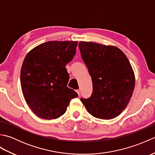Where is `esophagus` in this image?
I'll return each instance as SVG.
<instances>
[{
	"label": "esophagus",
	"mask_w": 155,
	"mask_h": 155,
	"mask_svg": "<svg viewBox=\"0 0 155 155\" xmlns=\"http://www.w3.org/2000/svg\"><path fill=\"white\" fill-rule=\"evenodd\" d=\"M76 91H77V94H78V95H80V94H81V91H80V90H79V89H78V90H77Z\"/></svg>",
	"instance_id": "34e87169"
}]
</instances>
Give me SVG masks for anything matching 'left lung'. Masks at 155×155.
I'll return each instance as SVG.
<instances>
[{"mask_svg":"<svg viewBox=\"0 0 155 155\" xmlns=\"http://www.w3.org/2000/svg\"><path fill=\"white\" fill-rule=\"evenodd\" d=\"M81 57L93 82V93L81 101L88 113L102 119L118 116L129 103L135 78L126 55L114 46L80 42Z\"/></svg>","mask_w":155,"mask_h":155,"instance_id":"left-lung-1","label":"left lung"}]
</instances>
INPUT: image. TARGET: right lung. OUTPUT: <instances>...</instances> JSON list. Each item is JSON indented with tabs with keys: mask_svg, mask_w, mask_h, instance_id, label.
Wrapping results in <instances>:
<instances>
[{
	"mask_svg": "<svg viewBox=\"0 0 155 155\" xmlns=\"http://www.w3.org/2000/svg\"><path fill=\"white\" fill-rule=\"evenodd\" d=\"M77 41H48L26 56L21 71L22 93L31 110L45 119L63 114L72 98L78 97L67 87L65 67L76 54Z\"/></svg>",
	"mask_w": 155,
	"mask_h": 155,
	"instance_id": "1",
	"label": "right lung"
}]
</instances>
